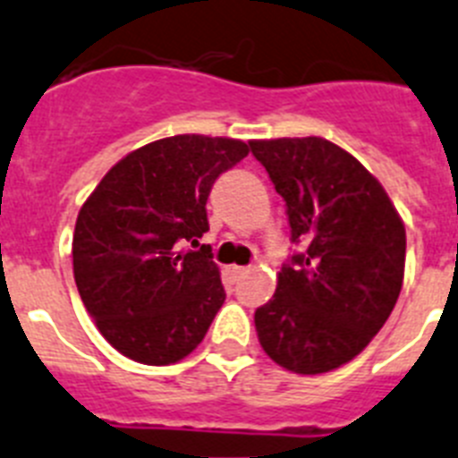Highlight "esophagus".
I'll use <instances>...</instances> for the list:
<instances>
[{
    "label": "esophagus",
    "instance_id": "34e87169",
    "mask_svg": "<svg viewBox=\"0 0 458 458\" xmlns=\"http://www.w3.org/2000/svg\"><path fill=\"white\" fill-rule=\"evenodd\" d=\"M230 276L233 278H242L246 274V267H240V265H233V267H228Z\"/></svg>",
    "mask_w": 458,
    "mask_h": 458
}]
</instances>
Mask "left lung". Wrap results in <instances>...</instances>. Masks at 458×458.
<instances>
[{
    "instance_id": "8db88e82",
    "label": "left lung",
    "mask_w": 458,
    "mask_h": 458,
    "mask_svg": "<svg viewBox=\"0 0 458 458\" xmlns=\"http://www.w3.org/2000/svg\"><path fill=\"white\" fill-rule=\"evenodd\" d=\"M249 145L285 200L293 242H306L256 311L258 341L288 371H334L371 344L399 300L403 221L380 182L325 138Z\"/></svg>"
}]
</instances>
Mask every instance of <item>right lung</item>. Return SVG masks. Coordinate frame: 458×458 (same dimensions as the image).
<instances>
[{
  "mask_svg": "<svg viewBox=\"0 0 458 458\" xmlns=\"http://www.w3.org/2000/svg\"><path fill=\"white\" fill-rule=\"evenodd\" d=\"M249 154L234 138L173 135L133 149L81 207L73 276L87 313L114 350L140 364L184 360L225 300L207 249V198Z\"/></svg>",
  "mask_w": 458,
  "mask_h": 458,
  "instance_id": "1",
  "label": "right lung"
}]
</instances>
